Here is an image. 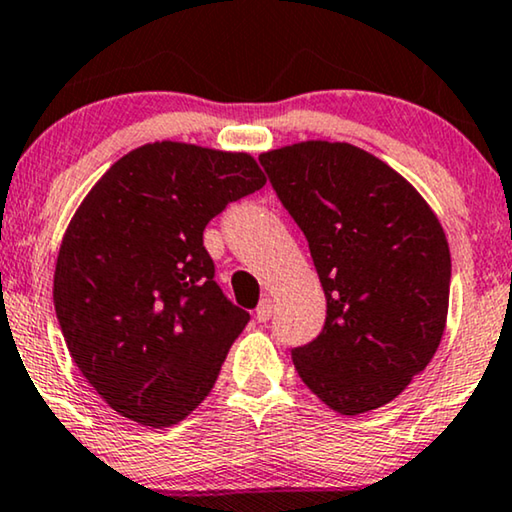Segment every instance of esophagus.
<instances>
[{
  "instance_id": "34e87169",
  "label": "esophagus",
  "mask_w": 512,
  "mask_h": 512,
  "mask_svg": "<svg viewBox=\"0 0 512 512\" xmlns=\"http://www.w3.org/2000/svg\"><path fill=\"white\" fill-rule=\"evenodd\" d=\"M272 317V298H263L261 305L256 307V319L261 321V324H265V321H270Z\"/></svg>"
}]
</instances>
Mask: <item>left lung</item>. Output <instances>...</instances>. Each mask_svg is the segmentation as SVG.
Instances as JSON below:
<instances>
[{"instance_id":"left-lung-1","label":"left lung","mask_w":512,"mask_h":512,"mask_svg":"<svg viewBox=\"0 0 512 512\" xmlns=\"http://www.w3.org/2000/svg\"><path fill=\"white\" fill-rule=\"evenodd\" d=\"M310 244L326 324L291 352L300 380L340 415L394 401L443 338L450 247L417 188L373 153L310 139L261 153Z\"/></svg>"}]
</instances>
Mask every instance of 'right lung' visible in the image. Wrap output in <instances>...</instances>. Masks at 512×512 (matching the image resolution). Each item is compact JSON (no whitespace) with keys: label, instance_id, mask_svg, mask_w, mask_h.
<instances>
[{"label":"right lung","instance_id":"obj_1","mask_svg":"<svg viewBox=\"0 0 512 512\" xmlns=\"http://www.w3.org/2000/svg\"><path fill=\"white\" fill-rule=\"evenodd\" d=\"M263 186L249 153L165 139L116 160L76 209L55 263V314L118 415L163 429L212 391L249 312L214 282L202 230Z\"/></svg>","mask_w":512,"mask_h":512}]
</instances>
